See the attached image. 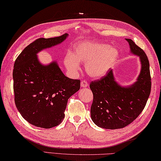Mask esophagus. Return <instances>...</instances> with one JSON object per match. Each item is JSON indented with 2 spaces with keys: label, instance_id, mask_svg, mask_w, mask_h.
Returning a JSON list of instances; mask_svg holds the SVG:
<instances>
[{
  "label": "esophagus",
  "instance_id": "obj_1",
  "mask_svg": "<svg viewBox=\"0 0 161 161\" xmlns=\"http://www.w3.org/2000/svg\"><path fill=\"white\" fill-rule=\"evenodd\" d=\"M88 84L86 81L83 80V81H81V87L86 88V87H88Z\"/></svg>",
  "mask_w": 161,
  "mask_h": 161
}]
</instances>
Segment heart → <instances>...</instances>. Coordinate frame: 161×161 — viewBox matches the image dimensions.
<instances>
[{"instance_id":"heart-1","label":"heart","mask_w":161,"mask_h":161,"mask_svg":"<svg viewBox=\"0 0 161 161\" xmlns=\"http://www.w3.org/2000/svg\"><path fill=\"white\" fill-rule=\"evenodd\" d=\"M117 47L110 44L97 42H83L75 47L74 52H68L64 64L70 73L75 74L80 70V64H85L89 76L98 78L104 76L114 66L119 57Z\"/></svg>"}]
</instances>
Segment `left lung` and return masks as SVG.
Instances as JSON below:
<instances>
[{"instance_id":"8db88e82","label":"left lung","mask_w":161,"mask_h":161,"mask_svg":"<svg viewBox=\"0 0 161 161\" xmlns=\"http://www.w3.org/2000/svg\"><path fill=\"white\" fill-rule=\"evenodd\" d=\"M125 39L131 53L140 58L141 72L135 82L127 86H122L115 81L112 69L100 80L91 83L93 94L91 119L101 128L121 129L131 124L144 109L151 92L148 58L131 39Z\"/></svg>"}]
</instances>
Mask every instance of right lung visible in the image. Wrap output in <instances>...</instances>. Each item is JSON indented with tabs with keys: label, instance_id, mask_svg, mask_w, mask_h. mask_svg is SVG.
I'll return each mask as SVG.
<instances>
[{
	"label": "right lung",
	"instance_id": "1",
	"mask_svg": "<svg viewBox=\"0 0 161 161\" xmlns=\"http://www.w3.org/2000/svg\"><path fill=\"white\" fill-rule=\"evenodd\" d=\"M68 36L36 39L22 51L14 65L16 107L25 120L38 127L50 129L59 125L68 100L80 88V81L65 76L56 61L43 65L37 57Z\"/></svg>",
	"mask_w": 161,
	"mask_h": 161
}]
</instances>
